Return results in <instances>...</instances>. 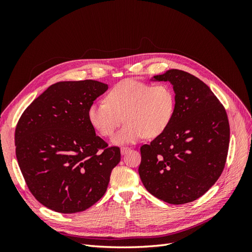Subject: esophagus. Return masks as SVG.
<instances>
[{"instance_id":"obj_1","label":"esophagus","mask_w":252,"mask_h":252,"mask_svg":"<svg viewBox=\"0 0 252 252\" xmlns=\"http://www.w3.org/2000/svg\"><path fill=\"white\" fill-rule=\"evenodd\" d=\"M129 150H130V148H128V147H122V148H121V155H126Z\"/></svg>"}]
</instances>
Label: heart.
Wrapping results in <instances>:
<instances>
[{"label": "heart", "instance_id": "obj_1", "mask_svg": "<svg viewBox=\"0 0 252 252\" xmlns=\"http://www.w3.org/2000/svg\"><path fill=\"white\" fill-rule=\"evenodd\" d=\"M107 102H94L87 116L90 125L102 136H111L123 123L126 125L113 136L112 144H134L156 138L171 123L175 98L166 84H155L127 79L114 85L106 96Z\"/></svg>", "mask_w": 252, "mask_h": 252}]
</instances>
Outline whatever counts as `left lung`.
<instances>
[{
    "label": "left lung",
    "mask_w": 252,
    "mask_h": 252,
    "mask_svg": "<svg viewBox=\"0 0 252 252\" xmlns=\"http://www.w3.org/2000/svg\"><path fill=\"white\" fill-rule=\"evenodd\" d=\"M150 81L171 84L175 108L166 130L141 147L140 178L159 200L192 202L224 169L230 135L226 111L210 88L186 71L169 69Z\"/></svg>",
    "instance_id": "1"
}]
</instances>
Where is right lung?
I'll list each match as a JSON object with an SVG mask.
<instances>
[{
  "mask_svg": "<svg viewBox=\"0 0 252 252\" xmlns=\"http://www.w3.org/2000/svg\"><path fill=\"white\" fill-rule=\"evenodd\" d=\"M107 89V84L94 80L58 82L19 120L18 163L30 192L45 207L81 212L107 190L120 148L107 147L87 116L89 106Z\"/></svg>",
  "mask_w": 252,
  "mask_h": 252,
  "instance_id": "obj_1",
  "label": "right lung"
}]
</instances>
